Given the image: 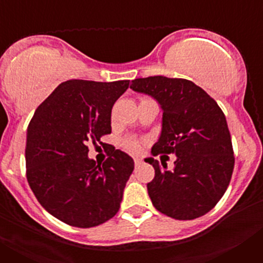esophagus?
<instances>
[{
    "label": "esophagus",
    "mask_w": 263,
    "mask_h": 263,
    "mask_svg": "<svg viewBox=\"0 0 263 263\" xmlns=\"http://www.w3.org/2000/svg\"><path fill=\"white\" fill-rule=\"evenodd\" d=\"M134 164H136V166H139V164H142V160L139 159V158H134Z\"/></svg>",
    "instance_id": "esophagus-1"
}]
</instances>
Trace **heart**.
Here are the masks:
<instances>
[{
	"instance_id": "b5f03b06",
	"label": "heart",
	"mask_w": 263,
	"mask_h": 263,
	"mask_svg": "<svg viewBox=\"0 0 263 263\" xmlns=\"http://www.w3.org/2000/svg\"><path fill=\"white\" fill-rule=\"evenodd\" d=\"M122 146H124L125 150H127L129 153H138L139 152V147H141V145H139V141L137 138H134V137H127V138H125L124 141H122Z\"/></svg>"
}]
</instances>
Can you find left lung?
Returning <instances> with one entry per match:
<instances>
[{"instance_id": "8db88e82", "label": "left lung", "mask_w": 263, "mask_h": 263, "mask_svg": "<svg viewBox=\"0 0 263 263\" xmlns=\"http://www.w3.org/2000/svg\"><path fill=\"white\" fill-rule=\"evenodd\" d=\"M134 92L152 96L162 109V130L152 154L174 153V168L150 158L155 176L148 196L159 212L194 220L210 212L227 191L234 167L227 118L205 90L185 79H134Z\"/></svg>"}]
</instances>
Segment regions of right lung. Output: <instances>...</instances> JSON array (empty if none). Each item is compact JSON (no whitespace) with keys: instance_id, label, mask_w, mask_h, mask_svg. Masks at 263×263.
Here are the masks:
<instances>
[{"instance_id":"1","label":"right lung","mask_w":263,"mask_h":263,"mask_svg":"<svg viewBox=\"0 0 263 263\" xmlns=\"http://www.w3.org/2000/svg\"><path fill=\"white\" fill-rule=\"evenodd\" d=\"M129 80H68L38 106L26 134V174L31 191L48 213L78 228L108 221L120 210L133 158L110 148L96 164L88 142L111 132V108Z\"/></svg>"}]
</instances>
